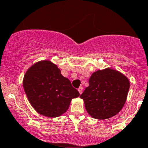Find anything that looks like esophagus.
<instances>
[{"label":"esophagus","instance_id":"1","mask_svg":"<svg viewBox=\"0 0 148 148\" xmlns=\"http://www.w3.org/2000/svg\"><path fill=\"white\" fill-rule=\"evenodd\" d=\"M83 88L82 86H80V88H78V89H77V90H78V92H79V93L80 94H81L82 92H83Z\"/></svg>","mask_w":148,"mask_h":148}]
</instances>
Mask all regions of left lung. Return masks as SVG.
<instances>
[{"mask_svg":"<svg viewBox=\"0 0 148 148\" xmlns=\"http://www.w3.org/2000/svg\"><path fill=\"white\" fill-rule=\"evenodd\" d=\"M130 81L125 75L107 68L91 75L89 86L80 97L92 118L105 120L117 115L127 100Z\"/></svg>","mask_w":148,"mask_h":148,"instance_id":"8db88e82","label":"left lung"}]
</instances>
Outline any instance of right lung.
I'll return each instance as SVG.
<instances>
[{
	"instance_id": "add662e5",
	"label": "right lung",
	"mask_w": 148,
	"mask_h": 148,
	"mask_svg": "<svg viewBox=\"0 0 148 148\" xmlns=\"http://www.w3.org/2000/svg\"><path fill=\"white\" fill-rule=\"evenodd\" d=\"M51 60L37 62L28 68L23 80L32 107L40 115L56 118L65 113L72 99L80 95L71 81Z\"/></svg>"
}]
</instances>
